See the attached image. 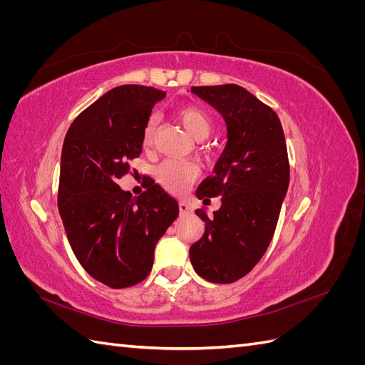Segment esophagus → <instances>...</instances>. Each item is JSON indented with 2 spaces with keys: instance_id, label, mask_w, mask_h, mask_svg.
Here are the masks:
<instances>
[{
  "instance_id": "obj_1",
  "label": "esophagus",
  "mask_w": 365,
  "mask_h": 365,
  "mask_svg": "<svg viewBox=\"0 0 365 365\" xmlns=\"http://www.w3.org/2000/svg\"><path fill=\"white\" fill-rule=\"evenodd\" d=\"M180 212H181L182 215H189V213H192V207H190V204H187V202L181 201V202H180Z\"/></svg>"
}]
</instances>
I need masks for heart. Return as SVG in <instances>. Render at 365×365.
Wrapping results in <instances>:
<instances>
[{
    "label": "heart",
    "instance_id": "b5f03b06",
    "mask_svg": "<svg viewBox=\"0 0 365 365\" xmlns=\"http://www.w3.org/2000/svg\"><path fill=\"white\" fill-rule=\"evenodd\" d=\"M175 115L181 123L185 126V129L190 134L202 140L210 135V132L213 129V121L204 109L197 108L195 105H181L175 109ZM155 132H157V117L152 115L143 129V145L145 148H152L155 143ZM200 175V165L193 161L187 160H176L169 158L164 160L155 170L157 181L164 187L165 190L172 193H181L187 187H189L196 176Z\"/></svg>",
    "mask_w": 365,
    "mask_h": 365
}]
</instances>
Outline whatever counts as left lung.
Returning <instances> with one entry per match:
<instances>
[{
  "mask_svg": "<svg viewBox=\"0 0 365 365\" xmlns=\"http://www.w3.org/2000/svg\"><path fill=\"white\" fill-rule=\"evenodd\" d=\"M222 114L228 141L215 173L196 190L200 200L222 196L204 236L190 247V260L202 279L233 283L247 275L271 244L289 185V160L283 128L272 108L235 83L192 86Z\"/></svg>",
  "mask_w": 365,
  "mask_h": 365,
  "instance_id": "8db88e82",
  "label": "left lung"
}]
</instances>
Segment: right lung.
I'll list each match as a JSON object with an SVG mask.
<instances>
[{
  "label": "right lung",
  "instance_id": "obj_1",
  "mask_svg": "<svg viewBox=\"0 0 365 365\" xmlns=\"http://www.w3.org/2000/svg\"><path fill=\"white\" fill-rule=\"evenodd\" d=\"M165 93L152 86L113 88L74 118L63 140L58 207L74 256L109 288L145 280L153 250L180 213L176 200L149 182L138 197L117 181L143 149V129Z\"/></svg>",
  "mask_w": 365,
  "mask_h": 365
}]
</instances>
